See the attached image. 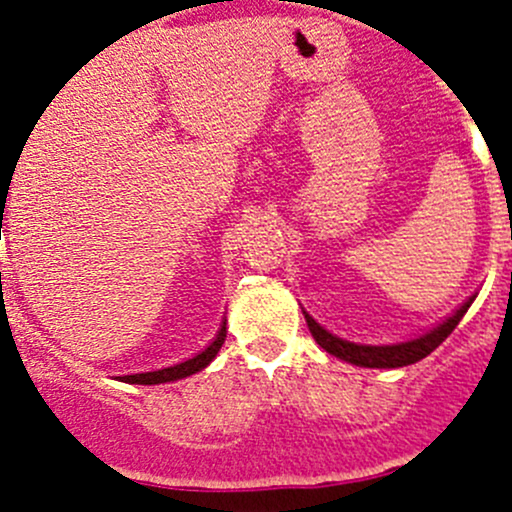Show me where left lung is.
<instances>
[{"instance_id":"8db88e82","label":"left lung","mask_w":512,"mask_h":512,"mask_svg":"<svg viewBox=\"0 0 512 512\" xmlns=\"http://www.w3.org/2000/svg\"><path fill=\"white\" fill-rule=\"evenodd\" d=\"M473 299L476 297L466 299V302H463L461 307L451 314V317L443 319L438 327L428 329V332L421 334V337L409 339V342H399V344H384V347L354 344V342H347V339L334 337V334H329L327 329L319 327V324L314 322L307 312H304V319H307V327H309V332H312L314 342H317L324 352L337 356V359H344V361H349V364H356V366H366V369H399V366L416 364V361H421L423 356L431 354L433 349H436L438 344H441L443 339H446L448 334L458 327V322H461L463 314L468 312V307L473 304Z\"/></svg>"}]
</instances>
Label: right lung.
<instances>
[{
	"label": "right lung",
	"mask_w": 512,
	"mask_h": 512,
	"mask_svg": "<svg viewBox=\"0 0 512 512\" xmlns=\"http://www.w3.org/2000/svg\"><path fill=\"white\" fill-rule=\"evenodd\" d=\"M225 322L223 327H220L218 337L213 339V342L208 344V347L203 349L200 354H195L193 359L188 361H180V364H173L168 366V369H158V371H143V374H126V376H118L121 381H126V384H143V386H151V384H168V381H178V379H185V376L195 374V371H203L205 366L210 364V361L215 359L220 352V347L225 344Z\"/></svg>",
	"instance_id": "add662e5"
}]
</instances>
